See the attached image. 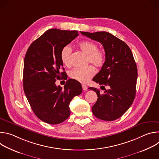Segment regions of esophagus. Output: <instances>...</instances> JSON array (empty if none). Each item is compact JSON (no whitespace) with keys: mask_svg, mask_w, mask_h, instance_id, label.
<instances>
[{"mask_svg":"<svg viewBox=\"0 0 159 159\" xmlns=\"http://www.w3.org/2000/svg\"><path fill=\"white\" fill-rule=\"evenodd\" d=\"M82 89H83L84 90H86L87 89V86L85 85H84V84H82Z\"/></svg>","mask_w":159,"mask_h":159,"instance_id":"obj_1","label":"esophagus"}]
</instances>
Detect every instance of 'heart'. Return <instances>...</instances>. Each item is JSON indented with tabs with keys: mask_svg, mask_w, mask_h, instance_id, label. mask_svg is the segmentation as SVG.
I'll return each mask as SVG.
<instances>
[{
	"mask_svg": "<svg viewBox=\"0 0 159 159\" xmlns=\"http://www.w3.org/2000/svg\"><path fill=\"white\" fill-rule=\"evenodd\" d=\"M80 49L87 55V61L94 65L95 66L100 68L103 66L106 60L105 53L100 49H98V44L91 41H83L79 44ZM72 49L70 46L66 45L61 50L60 57L62 63L66 65H71L70 56ZM96 73L94 67L89 65L84 68H75L70 72V77L79 82L86 83L90 78H92Z\"/></svg>",
	"mask_w": 159,
	"mask_h": 159,
	"instance_id": "b5f03b06",
	"label": "heart"
}]
</instances>
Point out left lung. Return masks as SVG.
Returning a JSON list of instances; mask_svg holds the SVG:
<instances>
[{
  "label": "left lung",
  "mask_w": 159,
  "mask_h": 159,
  "mask_svg": "<svg viewBox=\"0 0 159 159\" xmlns=\"http://www.w3.org/2000/svg\"><path fill=\"white\" fill-rule=\"evenodd\" d=\"M82 34L101 43L106 60L93 80L104 87L103 94L94 87H89L98 97L92 107L94 115L104 121H114L122 116L132 104L135 95L137 67L128 45L117 37L106 31L80 32Z\"/></svg>",
  "instance_id": "obj_1"
}]
</instances>
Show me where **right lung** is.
<instances>
[{
	"instance_id": "right-lung-1",
	"label": "right lung",
	"mask_w": 159,
	"mask_h": 159,
	"mask_svg": "<svg viewBox=\"0 0 159 159\" xmlns=\"http://www.w3.org/2000/svg\"><path fill=\"white\" fill-rule=\"evenodd\" d=\"M78 35L77 31L48 30L31 43L26 53L24 91L36 116L47 123L66 120L70 114V101L82 93L80 83L74 79L68 80L63 88L55 84L61 75L67 79L65 72H60L64 70L61 50Z\"/></svg>"
}]
</instances>
